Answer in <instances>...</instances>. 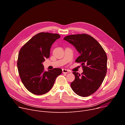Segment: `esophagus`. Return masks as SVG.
<instances>
[{
    "mask_svg": "<svg viewBox=\"0 0 125 125\" xmlns=\"http://www.w3.org/2000/svg\"><path fill=\"white\" fill-rule=\"evenodd\" d=\"M62 72H63V74H66V73H68L69 72V71H68V70H67V69H62Z\"/></svg>",
    "mask_w": 125,
    "mask_h": 125,
    "instance_id": "esophagus-1",
    "label": "esophagus"
}]
</instances>
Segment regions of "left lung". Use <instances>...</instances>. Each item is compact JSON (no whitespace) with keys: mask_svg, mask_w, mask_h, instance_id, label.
<instances>
[{"mask_svg":"<svg viewBox=\"0 0 125 125\" xmlns=\"http://www.w3.org/2000/svg\"><path fill=\"white\" fill-rule=\"evenodd\" d=\"M64 40L72 44L80 55L75 60L80 63L83 72H73L75 78L71 83L73 91L81 97L93 94L103 83L107 70V56L100 43L87 34L67 36Z\"/></svg>","mask_w":125,"mask_h":125,"instance_id":"obj_1","label":"left lung"}]
</instances>
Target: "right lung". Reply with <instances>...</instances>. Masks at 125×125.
Listing matches in <instances>:
<instances>
[{
  "label": "right lung",
  "mask_w": 125,
  "mask_h": 125,
  "mask_svg": "<svg viewBox=\"0 0 125 125\" xmlns=\"http://www.w3.org/2000/svg\"><path fill=\"white\" fill-rule=\"evenodd\" d=\"M60 37L58 34L40 32L32 37L20 49L17 68L21 80L32 94L43 95L53 87L56 77L62 73L60 68L44 71L42 63L50 56L52 44Z\"/></svg>",
  "instance_id": "add662e5"
}]
</instances>
